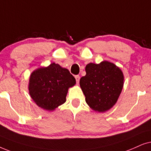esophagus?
I'll use <instances>...</instances> for the list:
<instances>
[{
    "label": "esophagus",
    "instance_id": "esophagus-1",
    "mask_svg": "<svg viewBox=\"0 0 151 151\" xmlns=\"http://www.w3.org/2000/svg\"><path fill=\"white\" fill-rule=\"evenodd\" d=\"M75 79H76V81H77V83H79V80H80V77L79 75L75 76Z\"/></svg>",
    "mask_w": 151,
    "mask_h": 151
}]
</instances>
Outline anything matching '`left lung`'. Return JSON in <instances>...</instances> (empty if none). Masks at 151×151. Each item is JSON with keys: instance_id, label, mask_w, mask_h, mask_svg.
Returning a JSON list of instances; mask_svg holds the SVG:
<instances>
[{"instance_id": "8db88e82", "label": "left lung", "mask_w": 151, "mask_h": 151, "mask_svg": "<svg viewBox=\"0 0 151 151\" xmlns=\"http://www.w3.org/2000/svg\"><path fill=\"white\" fill-rule=\"evenodd\" d=\"M86 74L80 79V86L90 108L100 112L110 110L121 94L124 74L119 68L109 61L86 66Z\"/></svg>"}]
</instances>
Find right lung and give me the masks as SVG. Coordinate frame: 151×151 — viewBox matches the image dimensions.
<instances>
[{"label":"right lung","instance_id":"add662e5","mask_svg":"<svg viewBox=\"0 0 151 151\" xmlns=\"http://www.w3.org/2000/svg\"><path fill=\"white\" fill-rule=\"evenodd\" d=\"M75 84L76 80L69 70L52 63L32 72L28 89L39 107L52 111L65 103L68 88Z\"/></svg>","mask_w":151,"mask_h":151}]
</instances>
